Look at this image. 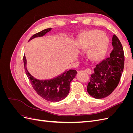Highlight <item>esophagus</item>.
<instances>
[{
    "mask_svg": "<svg viewBox=\"0 0 133 133\" xmlns=\"http://www.w3.org/2000/svg\"><path fill=\"white\" fill-rule=\"evenodd\" d=\"M85 71L87 73H88V74H90L91 73V71L90 69H88V68H87V69H86L85 70Z\"/></svg>",
    "mask_w": 133,
    "mask_h": 133,
    "instance_id": "esophagus-1",
    "label": "esophagus"
}]
</instances>
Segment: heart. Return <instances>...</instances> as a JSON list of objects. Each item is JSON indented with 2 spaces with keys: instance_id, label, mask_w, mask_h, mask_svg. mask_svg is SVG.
I'll return each mask as SVG.
<instances>
[{
  "instance_id": "b5f03b06",
  "label": "heart",
  "mask_w": 133,
  "mask_h": 133,
  "mask_svg": "<svg viewBox=\"0 0 133 133\" xmlns=\"http://www.w3.org/2000/svg\"><path fill=\"white\" fill-rule=\"evenodd\" d=\"M108 39L100 31H91L86 33L80 39V48L91 49L88 53L89 58L98 61L105 55L108 46Z\"/></svg>"
}]
</instances>
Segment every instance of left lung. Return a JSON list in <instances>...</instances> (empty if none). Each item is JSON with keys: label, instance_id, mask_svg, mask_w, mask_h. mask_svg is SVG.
I'll return each mask as SVG.
<instances>
[{"label": "left lung", "instance_id": "1", "mask_svg": "<svg viewBox=\"0 0 133 133\" xmlns=\"http://www.w3.org/2000/svg\"><path fill=\"white\" fill-rule=\"evenodd\" d=\"M113 50L110 57L96 65L87 86V91L96 99L105 98L118 85L124 66V53L121 42L115 35L112 38Z\"/></svg>", "mask_w": 133, "mask_h": 133}]
</instances>
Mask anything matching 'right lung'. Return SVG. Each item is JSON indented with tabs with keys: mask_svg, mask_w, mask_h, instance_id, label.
Returning <instances> with one entry per match:
<instances>
[{
	"mask_svg": "<svg viewBox=\"0 0 133 133\" xmlns=\"http://www.w3.org/2000/svg\"><path fill=\"white\" fill-rule=\"evenodd\" d=\"M51 28H48L33 35L29 41L36 37H43ZM25 73L32 87L37 94L43 99L51 102L61 101L65 98L70 90V83L75 77L77 72L75 70H69L58 77L50 80H39L31 76L26 69V60L25 54L23 57Z\"/></svg>",
	"mask_w": 133,
	"mask_h": 133,
	"instance_id": "1",
	"label": "right lung"
}]
</instances>
